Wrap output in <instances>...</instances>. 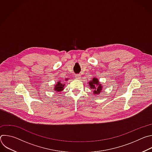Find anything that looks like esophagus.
Segmentation results:
<instances>
[{
  "instance_id": "obj_1",
  "label": "esophagus",
  "mask_w": 152,
  "mask_h": 152,
  "mask_svg": "<svg viewBox=\"0 0 152 152\" xmlns=\"http://www.w3.org/2000/svg\"><path fill=\"white\" fill-rule=\"evenodd\" d=\"M75 77H76V79H79L81 78V76H80V75H75Z\"/></svg>"
}]
</instances>
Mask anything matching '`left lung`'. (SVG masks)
I'll return each mask as SVG.
<instances>
[{"instance_id": "8db88e82", "label": "left lung", "mask_w": 152, "mask_h": 152, "mask_svg": "<svg viewBox=\"0 0 152 152\" xmlns=\"http://www.w3.org/2000/svg\"><path fill=\"white\" fill-rule=\"evenodd\" d=\"M88 83L90 86V88L94 90V94L98 95L101 93L102 90L103 85H102V83H100L97 78L93 77V79L91 80H90V82Z\"/></svg>"}]
</instances>
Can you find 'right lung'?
Wrapping results in <instances>:
<instances>
[{
  "label": "right lung",
  "instance_id": "right-lung-1",
  "mask_svg": "<svg viewBox=\"0 0 152 152\" xmlns=\"http://www.w3.org/2000/svg\"><path fill=\"white\" fill-rule=\"evenodd\" d=\"M65 86V84H63L62 83H61L60 81L58 82L55 85V88L54 90L56 91V92H61L64 90V87Z\"/></svg>",
  "mask_w": 152,
  "mask_h": 152
}]
</instances>
